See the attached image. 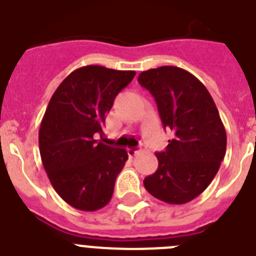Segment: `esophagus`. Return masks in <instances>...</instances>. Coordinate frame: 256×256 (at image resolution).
Masks as SVG:
<instances>
[{"label":"esophagus","instance_id":"obj_1","mask_svg":"<svg viewBox=\"0 0 256 256\" xmlns=\"http://www.w3.org/2000/svg\"><path fill=\"white\" fill-rule=\"evenodd\" d=\"M126 151H128V155H130V158H133V156H136V155H137V154L140 152V150H138V148H128V150H126Z\"/></svg>","mask_w":256,"mask_h":256}]
</instances>
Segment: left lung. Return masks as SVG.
<instances>
[{
  "instance_id": "8db88e82",
  "label": "left lung",
  "mask_w": 256,
  "mask_h": 256,
  "mask_svg": "<svg viewBox=\"0 0 256 256\" xmlns=\"http://www.w3.org/2000/svg\"><path fill=\"white\" fill-rule=\"evenodd\" d=\"M138 82L174 136L164 152L155 154L159 166L144 178V188L168 204H186L206 190L224 159L227 134L218 108L206 87L182 68L148 69Z\"/></svg>"
}]
</instances>
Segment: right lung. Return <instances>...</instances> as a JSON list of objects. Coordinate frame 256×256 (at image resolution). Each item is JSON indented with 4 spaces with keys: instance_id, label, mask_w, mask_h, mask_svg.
Listing matches in <instances>:
<instances>
[{
    "instance_id": "obj_1",
    "label": "right lung",
    "mask_w": 256,
    "mask_h": 256,
    "mask_svg": "<svg viewBox=\"0 0 256 256\" xmlns=\"http://www.w3.org/2000/svg\"><path fill=\"white\" fill-rule=\"evenodd\" d=\"M136 72L87 65L69 74L52 94L40 122V152L52 187L70 206L96 212L112 200L128 160L126 148L97 141L115 97Z\"/></svg>"
}]
</instances>
